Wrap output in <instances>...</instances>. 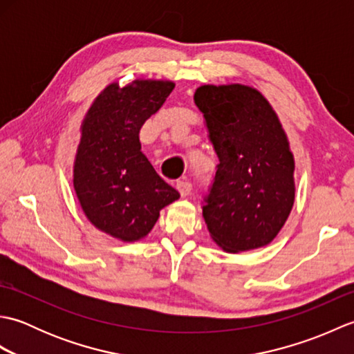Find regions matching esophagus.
Segmentation results:
<instances>
[{
    "instance_id": "1",
    "label": "esophagus",
    "mask_w": 354,
    "mask_h": 354,
    "mask_svg": "<svg viewBox=\"0 0 354 354\" xmlns=\"http://www.w3.org/2000/svg\"><path fill=\"white\" fill-rule=\"evenodd\" d=\"M176 189L179 192V194H181L183 198H185V196H189L192 192V184L189 181H178Z\"/></svg>"
}]
</instances>
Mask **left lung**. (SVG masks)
<instances>
[{
    "instance_id": "obj_1",
    "label": "left lung",
    "mask_w": 354,
    "mask_h": 354,
    "mask_svg": "<svg viewBox=\"0 0 354 354\" xmlns=\"http://www.w3.org/2000/svg\"><path fill=\"white\" fill-rule=\"evenodd\" d=\"M194 103L219 158L204 198L209 236L227 252L269 245L295 201V161L275 111L246 85H202Z\"/></svg>"
}]
</instances>
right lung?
I'll return each mask as SVG.
<instances>
[{"mask_svg":"<svg viewBox=\"0 0 354 354\" xmlns=\"http://www.w3.org/2000/svg\"><path fill=\"white\" fill-rule=\"evenodd\" d=\"M175 88L170 80L117 82L95 97L82 122L74 190L88 221L123 242L146 237L179 193L141 152L140 129Z\"/></svg>","mask_w":354,"mask_h":354,"instance_id":"add662e5","label":"right lung"}]
</instances>
